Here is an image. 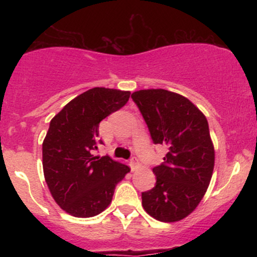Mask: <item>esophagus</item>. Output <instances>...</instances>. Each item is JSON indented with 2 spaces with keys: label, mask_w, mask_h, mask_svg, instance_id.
<instances>
[{
  "label": "esophagus",
  "mask_w": 257,
  "mask_h": 257,
  "mask_svg": "<svg viewBox=\"0 0 257 257\" xmlns=\"http://www.w3.org/2000/svg\"><path fill=\"white\" fill-rule=\"evenodd\" d=\"M139 164V162H138V158L137 157H132L131 159H129V166H131V168L133 170L135 169V168H137V166Z\"/></svg>",
  "instance_id": "obj_1"
}]
</instances>
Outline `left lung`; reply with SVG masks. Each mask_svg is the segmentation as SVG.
I'll list each match as a JSON object with an SVG mask.
<instances>
[{"label": "left lung", "instance_id": "left-lung-1", "mask_svg": "<svg viewBox=\"0 0 257 257\" xmlns=\"http://www.w3.org/2000/svg\"><path fill=\"white\" fill-rule=\"evenodd\" d=\"M132 99L153 144L167 147L162 164L153 168L155 187L141 193L144 209L163 222L184 219L199 204L213 175L208 120L190 100L166 89L139 90Z\"/></svg>", "mask_w": 257, "mask_h": 257}]
</instances>
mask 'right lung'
<instances>
[{
  "label": "right lung",
  "mask_w": 257,
  "mask_h": 257,
  "mask_svg": "<svg viewBox=\"0 0 257 257\" xmlns=\"http://www.w3.org/2000/svg\"><path fill=\"white\" fill-rule=\"evenodd\" d=\"M131 93L93 88L64 106L51 120L42 145L43 172L53 198L76 217H91L110 205L129 167L98 150L99 123L128 102Z\"/></svg>",
  "instance_id": "1"
}]
</instances>
